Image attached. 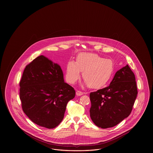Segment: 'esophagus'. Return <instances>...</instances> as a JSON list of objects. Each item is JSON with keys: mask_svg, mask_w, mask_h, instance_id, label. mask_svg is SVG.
<instances>
[{"mask_svg": "<svg viewBox=\"0 0 153 153\" xmlns=\"http://www.w3.org/2000/svg\"><path fill=\"white\" fill-rule=\"evenodd\" d=\"M84 94V92H82V91H76V95H78V96H81L82 95Z\"/></svg>", "mask_w": 153, "mask_h": 153, "instance_id": "obj_1", "label": "esophagus"}]
</instances>
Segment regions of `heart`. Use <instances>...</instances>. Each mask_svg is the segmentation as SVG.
I'll list each match as a JSON object with an SVG mask.
<instances>
[{"mask_svg": "<svg viewBox=\"0 0 153 153\" xmlns=\"http://www.w3.org/2000/svg\"><path fill=\"white\" fill-rule=\"evenodd\" d=\"M115 71L114 62L97 54L81 53L76 62L70 61L66 66V81L74 84L80 78L82 72L84 80L89 88L100 89L107 85L111 80Z\"/></svg>", "mask_w": 153, "mask_h": 153, "instance_id": "b5f03b06", "label": "heart"}]
</instances>
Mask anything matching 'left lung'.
Wrapping results in <instances>:
<instances>
[{"instance_id":"left-lung-1","label":"left lung","mask_w":153,"mask_h":153,"mask_svg":"<svg viewBox=\"0 0 153 153\" xmlns=\"http://www.w3.org/2000/svg\"><path fill=\"white\" fill-rule=\"evenodd\" d=\"M137 94L135 75L127 65L115 73L108 87L90 93L92 121L101 128L115 126L130 115Z\"/></svg>"}]
</instances>
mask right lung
I'll return each mask as SVG.
<instances>
[{
  "mask_svg": "<svg viewBox=\"0 0 153 153\" xmlns=\"http://www.w3.org/2000/svg\"><path fill=\"white\" fill-rule=\"evenodd\" d=\"M19 85L25 114L36 124L49 129L61 123L67 103L75 96L74 88L64 82L60 66L43 55L26 66Z\"/></svg>",
  "mask_w": 153,
  "mask_h": 153,
  "instance_id": "add662e5",
  "label": "right lung"
}]
</instances>
